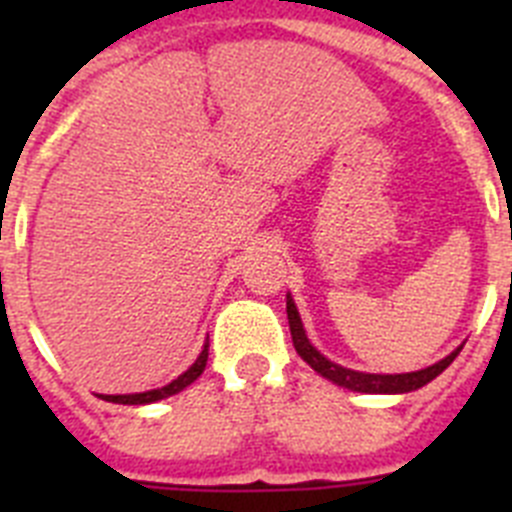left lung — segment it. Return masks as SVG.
<instances>
[{
    "mask_svg": "<svg viewBox=\"0 0 512 512\" xmlns=\"http://www.w3.org/2000/svg\"><path fill=\"white\" fill-rule=\"evenodd\" d=\"M287 320H289V333H292V343H295V351L307 361V364L315 369L318 374H323L325 379L336 382L338 387H346V390L354 392H369V395H382V392H413L423 384H428L431 379H436L438 374L451 364V361L459 356L461 346L456 348L454 354H449L446 359H441L438 364L428 366V369H420V372L410 374H364L354 372V369H346V366H338L333 361L325 359L318 348H312V343L307 341L305 330H302V320L297 315V307L292 302V297L287 295Z\"/></svg>",
    "mask_w": 512,
    "mask_h": 512,
    "instance_id": "left-lung-1",
    "label": "left lung"
}]
</instances>
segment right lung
Segmentation results:
<instances>
[{"mask_svg": "<svg viewBox=\"0 0 512 512\" xmlns=\"http://www.w3.org/2000/svg\"><path fill=\"white\" fill-rule=\"evenodd\" d=\"M205 364H207V343H205V348H202V354L197 356V361L189 366L187 372H184L182 377H176L171 384H166V387H161V390L138 392V395H102V400L117 402V405H146V402L164 400V397H171V395H176V392H182L184 387H189L194 379L205 372Z\"/></svg>", "mask_w": 512, "mask_h": 512, "instance_id": "1", "label": "right lung"}]
</instances>
